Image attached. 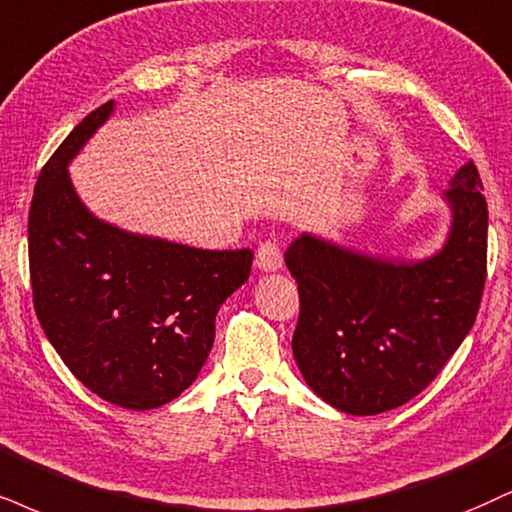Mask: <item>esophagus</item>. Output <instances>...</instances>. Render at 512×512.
I'll return each instance as SVG.
<instances>
[{"instance_id": "obj_1", "label": "esophagus", "mask_w": 512, "mask_h": 512, "mask_svg": "<svg viewBox=\"0 0 512 512\" xmlns=\"http://www.w3.org/2000/svg\"><path fill=\"white\" fill-rule=\"evenodd\" d=\"M256 268L263 270V273H275V270L282 268V251L277 242H263L256 251Z\"/></svg>"}]
</instances>
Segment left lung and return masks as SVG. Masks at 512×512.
Here are the masks:
<instances>
[{
    "instance_id": "left-lung-1",
    "label": "left lung",
    "mask_w": 512,
    "mask_h": 512,
    "mask_svg": "<svg viewBox=\"0 0 512 512\" xmlns=\"http://www.w3.org/2000/svg\"><path fill=\"white\" fill-rule=\"evenodd\" d=\"M472 161L444 201L449 237L422 261L370 256L304 232L285 263L299 285L292 351L308 387L349 415L418 396L475 325L487 280L489 211Z\"/></svg>"
}]
</instances>
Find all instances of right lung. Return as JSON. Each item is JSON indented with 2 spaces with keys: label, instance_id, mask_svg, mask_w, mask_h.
<instances>
[{
  "label": "right lung",
  "instance_id": "obj_1",
  "mask_svg": "<svg viewBox=\"0 0 512 512\" xmlns=\"http://www.w3.org/2000/svg\"><path fill=\"white\" fill-rule=\"evenodd\" d=\"M82 118L37 178L28 216L33 304L61 361L87 389L130 410L178 399L216 337L218 308L249 280V249L208 251L99 220L68 163L109 121Z\"/></svg>",
  "mask_w": 512,
  "mask_h": 512
}]
</instances>
